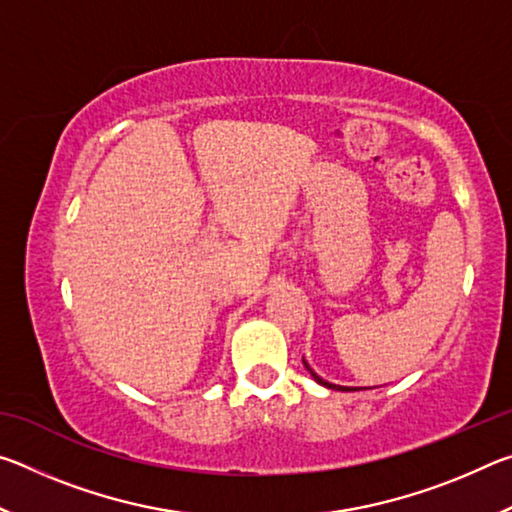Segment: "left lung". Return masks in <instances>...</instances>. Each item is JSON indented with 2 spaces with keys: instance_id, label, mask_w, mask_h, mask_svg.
Returning a JSON list of instances; mask_svg holds the SVG:
<instances>
[{
  "instance_id": "1",
  "label": "left lung",
  "mask_w": 512,
  "mask_h": 512,
  "mask_svg": "<svg viewBox=\"0 0 512 512\" xmlns=\"http://www.w3.org/2000/svg\"><path fill=\"white\" fill-rule=\"evenodd\" d=\"M302 363H305V368L311 372V377H314L320 386H325V388H332V391H345V393H348V391H359V388H352V386H336V384H329V381H325L323 377H318L316 372L309 368V363H307L305 359H302Z\"/></svg>"
}]
</instances>
